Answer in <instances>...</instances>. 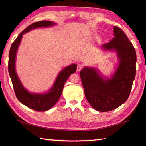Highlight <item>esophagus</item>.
Returning a JSON list of instances; mask_svg holds the SVG:
<instances>
[{"label": "esophagus", "mask_w": 146, "mask_h": 146, "mask_svg": "<svg viewBox=\"0 0 146 146\" xmlns=\"http://www.w3.org/2000/svg\"><path fill=\"white\" fill-rule=\"evenodd\" d=\"M83 67V65L82 64H78V66H77V71H80L81 70Z\"/></svg>", "instance_id": "34e87169"}]
</instances>
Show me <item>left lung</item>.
Wrapping results in <instances>:
<instances>
[{"mask_svg": "<svg viewBox=\"0 0 146 146\" xmlns=\"http://www.w3.org/2000/svg\"><path fill=\"white\" fill-rule=\"evenodd\" d=\"M114 38L101 46L104 51L116 52L119 66L111 78L103 77L94 68L80 71L85 95L91 106L99 111H108L120 107L129 98L136 73L135 50L125 34L113 27Z\"/></svg>", "mask_w": 146, "mask_h": 146, "instance_id": "left-lung-1", "label": "left lung"}]
</instances>
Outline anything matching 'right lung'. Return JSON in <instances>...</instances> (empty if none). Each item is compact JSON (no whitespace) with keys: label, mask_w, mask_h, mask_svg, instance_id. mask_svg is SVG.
<instances>
[{"label":"right lung","mask_w":146,"mask_h":146,"mask_svg":"<svg viewBox=\"0 0 146 146\" xmlns=\"http://www.w3.org/2000/svg\"><path fill=\"white\" fill-rule=\"evenodd\" d=\"M56 24V23L54 22L49 21H41L33 23L19 34L12 44L9 51L8 70L16 97L23 105L38 111L48 110L56 104L61 97L65 82L71 74L75 73L77 65L72 64L62 70L59 73L53 85L48 92L43 94H35L29 92L22 84L15 71V58L17 49L24 34L33 29L51 27Z\"/></svg>","instance_id":"add662e5"}]
</instances>
